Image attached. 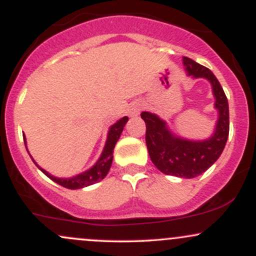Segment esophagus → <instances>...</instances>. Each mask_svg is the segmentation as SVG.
<instances>
[{"label":"esophagus","instance_id":"esophagus-1","mask_svg":"<svg viewBox=\"0 0 256 256\" xmlns=\"http://www.w3.org/2000/svg\"><path fill=\"white\" fill-rule=\"evenodd\" d=\"M142 104H140V102H134V104H132L130 107H128V114L130 116H136L140 114V112L142 110Z\"/></svg>","mask_w":256,"mask_h":256}]
</instances>
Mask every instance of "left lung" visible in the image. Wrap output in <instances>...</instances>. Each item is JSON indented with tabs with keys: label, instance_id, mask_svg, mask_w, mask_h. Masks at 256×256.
I'll use <instances>...</instances> for the list:
<instances>
[{
	"label": "left lung",
	"instance_id": "obj_1",
	"mask_svg": "<svg viewBox=\"0 0 256 256\" xmlns=\"http://www.w3.org/2000/svg\"><path fill=\"white\" fill-rule=\"evenodd\" d=\"M183 64L188 76L204 78L212 85L216 98L214 108L218 120L212 136L207 140H194L177 136L170 130L165 120L150 112L140 114L146 126V143L149 156L158 170L179 178H195L207 171L218 160L228 137V104L222 85L207 67L184 56Z\"/></svg>",
	"mask_w": 256,
	"mask_h": 256
}]
</instances>
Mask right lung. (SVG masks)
Here are the masks:
<instances>
[{"mask_svg": "<svg viewBox=\"0 0 256 256\" xmlns=\"http://www.w3.org/2000/svg\"><path fill=\"white\" fill-rule=\"evenodd\" d=\"M128 116H124V118L119 119L116 124H113L108 130V134H107V140H106V144L104 150H102L101 155H100L98 160L96 161V164L92 167H90L89 170L84 171L83 173H79L77 176H73V177L70 178H58L55 176L50 174L49 172H46V170L40 168V166L37 165L36 161L32 158L36 166L38 168L42 171L44 174L48 178H50L52 182L55 183L60 184L61 186L67 188V189H71V190H76V189H82V188L85 186H89L91 184H95L98 182L102 180L107 173L110 172V168L112 166V161H113V150H114V146H116V142L120 138V134H122V130H124V126L126 122H128ZM24 142H25V146H26V150H28V146H26V138L24 134Z\"/></svg>", "mask_w": 256, "mask_h": 256, "instance_id": "add662e5", "label": "right lung"}]
</instances>
